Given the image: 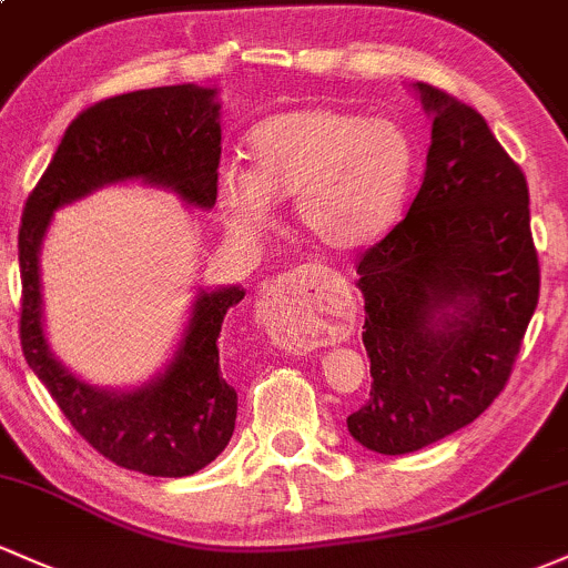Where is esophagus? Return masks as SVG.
<instances>
[{
	"label": "esophagus",
	"instance_id": "34e87169",
	"mask_svg": "<svg viewBox=\"0 0 568 568\" xmlns=\"http://www.w3.org/2000/svg\"><path fill=\"white\" fill-rule=\"evenodd\" d=\"M315 266H296V270H291L288 274H280L277 280H272L270 288H266V294L261 296V310H264L266 315H277V313H296V304L302 302V285L304 280L313 274ZM270 332H272V339L277 342L283 351L288 353H302L304 345L296 339V336L285 334L283 328H277L274 323H270Z\"/></svg>",
	"mask_w": 568,
	"mask_h": 568
}]
</instances>
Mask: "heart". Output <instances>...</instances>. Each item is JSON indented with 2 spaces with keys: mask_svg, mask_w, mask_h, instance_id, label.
Instances as JSON below:
<instances>
[{
  "mask_svg": "<svg viewBox=\"0 0 568 568\" xmlns=\"http://www.w3.org/2000/svg\"><path fill=\"white\" fill-rule=\"evenodd\" d=\"M247 172L217 178V207L236 234L272 226L294 199L298 229L334 253L369 245L388 229L413 178V142L388 118L339 108L277 112L247 134Z\"/></svg>",
  "mask_w": 568,
  "mask_h": 568,
  "instance_id": "heart-1",
  "label": "heart"
}]
</instances>
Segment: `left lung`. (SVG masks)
<instances>
[{"mask_svg": "<svg viewBox=\"0 0 568 568\" xmlns=\"http://www.w3.org/2000/svg\"><path fill=\"white\" fill-rule=\"evenodd\" d=\"M432 115L426 174L402 223L358 261L366 450L404 456L469 426L507 385L539 302L528 185L485 118L415 83Z\"/></svg>", "mask_w": 568, "mask_h": 568, "instance_id": "left-lung-1", "label": "left lung"}]
</instances>
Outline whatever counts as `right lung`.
<instances>
[{"mask_svg":"<svg viewBox=\"0 0 568 568\" xmlns=\"http://www.w3.org/2000/svg\"><path fill=\"white\" fill-rule=\"evenodd\" d=\"M221 164V102L215 89L161 85L121 93L70 123L53 161L29 193L18 232L21 347L40 383L93 450L151 477H189L221 456L234 434L236 390L221 375V336L240 285L199 291L170 364L136 388H99L67 369L42 323L40 251L55 210L118 183L172 191L213 210Z\"/></svg>","mask_w":568,"mask_h":568,"instance_id":"1","label":"right lung"}]
</instances>
